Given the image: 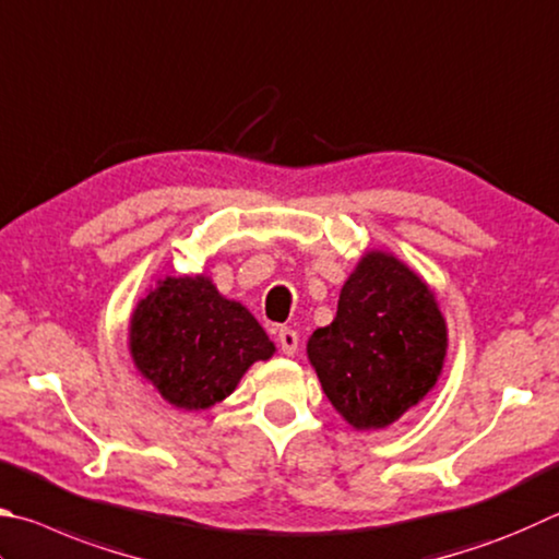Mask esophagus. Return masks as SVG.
<instances>
[{
	"label": "esophagus",
	"instance_id": "esophagus-1",
	"mask_svg": "<svg viewBox=\"0 0 559 559\" xmlns=\"http://www.w3.org/2000/svg\"><path fill=\"white\" fill-rule=\"evenodd\" d=\"M278 344H281V352L286 354V357H293V354L298 352V332L290 330V328H281L278 330Z\"/></svg>",
	"mask_w": 559,
	"mask_h": 559
}]
</instances>
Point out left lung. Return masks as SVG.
<instances>
[{
  "label": "left lung",
  "instance_id": "1",
  "mask_svg": "<svg viewBox=\"0 0 559 559\" xmlns=\"http://www.w3.org/2000/svg\"><path fill=\"white\" fill-rule=\"evenodd\" d=\"M448 357V322L408 263L367 251L340 290L337 314L308 340V359L344 420L389 428L438 383Z\"/></svg>",
  "mask_w": 559,
  "mask_h": 559
}]
</instances>
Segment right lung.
<instances>
[{
	"label": "right lung",
	"mask_w": 559,
	"mask_h": 559,
	"mask_svg": "<svg viewBox=\"0 0 559 559\" xmlns=\"http://www.w3.org/2000/svg\"><path fill=\"white\" fill-rule=\"evenodd\" d=\"M136 371L182 411H205L237 389L253 361L273 357L257 318L210 276H166L139 300L129 322Z\"/></svg>",
	"instance_id": "right-lung-1"
}]
</instances>
